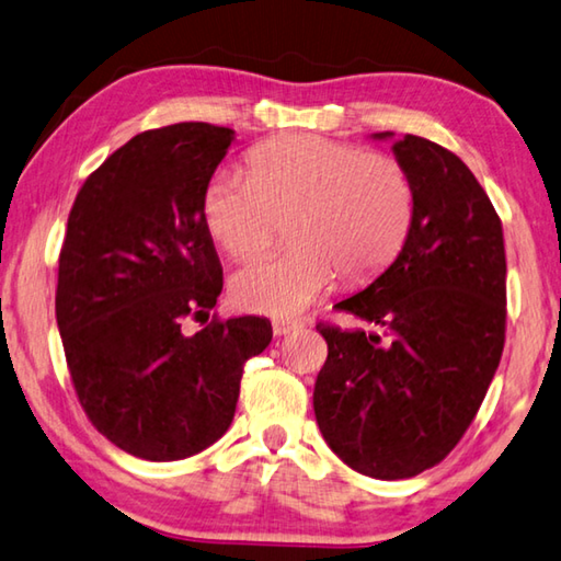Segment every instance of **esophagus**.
Returning a JSON list of instances; mask_svg holds the SVG:
<instances>
[{"label": "esophagus", "mask_w": 561, "mask_h": 561, "mask_svg": "<svg viewBox=\"0 0 561 561\" xmlns=\"http://www.w3.org/2000/svg\"><path fill=\"white\" fill-rule=\"evenodd\" d=\"M300 328H302L300 320H286V318L273 320V332H275V335H278V337L290 335V332H296V330H300Z\"/></svg>", "instance_id": "obj_1"}]
</instances>
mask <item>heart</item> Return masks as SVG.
<instances>
[{
	"label": "heart",
	"instance_id": "1",
	"mask_svg": "<svg viewBox=\"0 0 561 561\" xmlns=\"http://www.w3.org/2000/svg\"><path fill=\"white\" fill-rule=\"evenodd\" d=\"M249 176L216 172L202 196L204 224L233 259L271 245L288 219L293 249L231 275L236 306L290 318L335 283L387 271L409 239L414 186L401 162L322 135H288L251 150Z\"/></svg>",
	"mask_w": 561,
	"mask_h": 561
}]
</instances>
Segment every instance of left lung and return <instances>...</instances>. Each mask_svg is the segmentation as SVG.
<instances>
[{
	"instance_id": "1",
	"label": "left lung",
	"mask_w": 561,
	"mask_h": 561,
	"mask_svg": "<svg viewBox=\"0 0 561 561\" xmlns=\"http://www.w3.org/2000/svg\"><path fill=\"white\" fill-rule=\"evenodd\" d=\"M391 150L414 186L409 239L337 302L375 332L318 322L328 359L312 391L328 446L379 480L414 478L456 448L495 377L507 316L503 224L473 172L419 135Z\"/></svg>"
}]
</instances>
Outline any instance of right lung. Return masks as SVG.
Returning <instances> with one entry per match:
<instances>
[{"mask_svg": "<svg viewBox=\"0 0 561 561\" xmlns=\"http://www.w3.org/2000/svg\"><path fill=\"white\" fill-rule=\"evenodd\" d=\"M231 127L135 135L83 182L58 255L56 322L78 401L145 460H182L231 426L243 365L271 345L265 318L209 320L224 288L202 196Z\"/></svg>", "mask_w": 561, "mask_h": 561, "instance_id": "1", "label": "right lung"}]
</instances>
